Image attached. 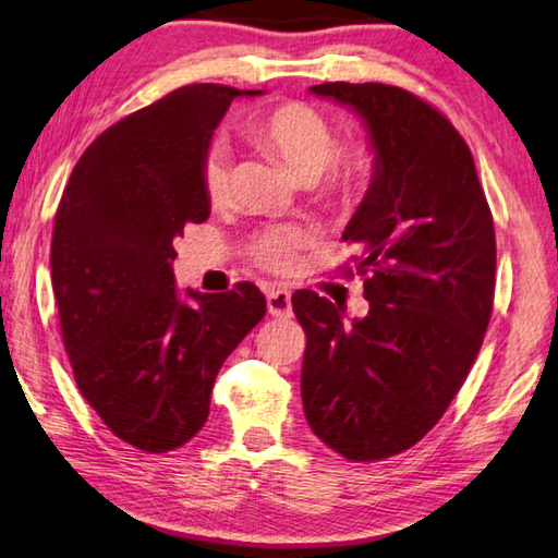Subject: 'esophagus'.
Listing matches in <instances>:
<instances>
[{
	"label": "esophagus",
	"mask_w": 558,
	"mask_h": 558,
	"mask_svg": "<svg viewBox=\"0 0 558 558\" xmlns=\"http://www.w3.org/2000/svg\"><path fill=\"white\" fill-rule=\"evenodd\" d=\"M267 308L271 316L289 318L291 316V294L287 289H271L267 294Z\"/></svg>",
	"instance_id": "obj_1"
}]
</instances>
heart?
Returning <instances> with one entry per match:
<instances>
[{
  "label": "heart",
  "mask_w": 558,
  "mask_h": 558,
  "mask_svg": "<svg viewBox=\"0 0 558 558\" xmlns=\"http://www.w3.org/2000/svg\"><path fill=\"white\" fill-rule=\"evenodd\" d=\"M244 135L257 148L281 160L299 182H308L314 193L333 205H349L371 185L376 158L361 141L336 143L333 125L318 108L287 100L252 116ZM230 155L225 148H209L203 160V190L213 205L230 195ZM308 234L291 227H277L259 234L252 244V259L274 274L299 269Z\"/></svg>",
  "instance_id": "1"
}]
</instances>
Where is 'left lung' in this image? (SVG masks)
<instances>
[{"label":"left lung","instance_id":"left-lung-1","mask_svg":"<svg viewBox=\"0 0 558 558\" xmlns=\"http://www.w3.org/2000/svg\"><path fill=\"white\" fill-rule=\"evenodd\" d=\"M312 94L363 118L376 170L343 232L363 250L353 259L368 314L345 326L316 291L291 296L306 331L301 400L318 440L376 462L433 430L477 359L495 301V222L468 143L427 100L345 81Z\"/></svg>","mask_w":558,"mask_h":558}]
</instances>
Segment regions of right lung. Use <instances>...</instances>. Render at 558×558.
Listing matches in <instances>:
<instances>
[{"instance_id": "1", "label": "right lung", "mask_w": 558, "mask_h": 558, "mask_svg": "<svg viewBox=\"0 0 558 558\" xmlns=\"http://www.w3.org/2000/svg\"><path fill=\"white\" fill-rule=\"evenodd\" d=\"M182 86L106 128L73 168L53 219L51 287L81 396L116 437L170 452L207 423L219 368L267 299L242 281L178 296L172 242L209 217L203 160L236 96Z\"/></svg>"}]
</instances>
